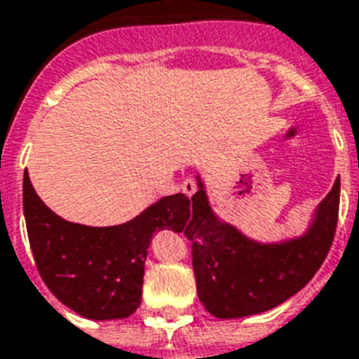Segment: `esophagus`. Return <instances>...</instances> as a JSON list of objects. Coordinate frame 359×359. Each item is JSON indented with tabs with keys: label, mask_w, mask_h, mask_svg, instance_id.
I'll return each instance as SVG.
<instances>
[{
	"label": "esophagus",
	"mask_w": 359,
	"mask_h": 359,
	"mask_svg": "<svg viewBox=\"0 0 359 359\" xmlns=\"http://www.w3.org/2000/svg\"><path fill=\"white\" fill-rule=\"evenodd\" d=\"M180 188H182V192H184L188 198H192V196L198 192V184H196L194 179H187L182 184H180Z\"/></svg>",
	"instance_id": "34e87169"
}]
</instances>
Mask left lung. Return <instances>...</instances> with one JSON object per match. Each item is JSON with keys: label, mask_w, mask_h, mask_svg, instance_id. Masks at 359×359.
I'll use <instances>...</instances> for the list:
<instances>
[{"label": "left lung", "mask_w": 359, "mask_h": 359, "mask_svg": "<svg viewBox=\"0 0 359 359\" xmlns=\"http://www.w3.org/2000/svg\"><path fill=\"white\" fill-rule=\"evenodd\" d=\"M339 203L340 179H337L308 233L296 241L267 246L217 221L200 184L192 196L190 221L182 231L192 242L196 288L203 308L219 319L256 316L302 290L331 250Z\"/></svg>", "instance_id": "obj_1"}]
</instances>
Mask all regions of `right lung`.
I'll return each instance as SVG.
<instances>
[{"label":"right lung","mask_w":359,"mask_h":359,"mask_svg":"<svg viewBox=\"0 0 359 359\" xmlns=\"http://www.w3.org/2000/svg\"><path fill=\"white\" fill-rule=\"evenodd\" d=\"M22 208L40 277L67 308L95 321L123 319L142 298L144 264L159 229L182 231L190 221L184 194L165 196L128 223L84 226L55 215L25 175Z\"/></svg>","instance_id":"obj_1"}]
</instances>
